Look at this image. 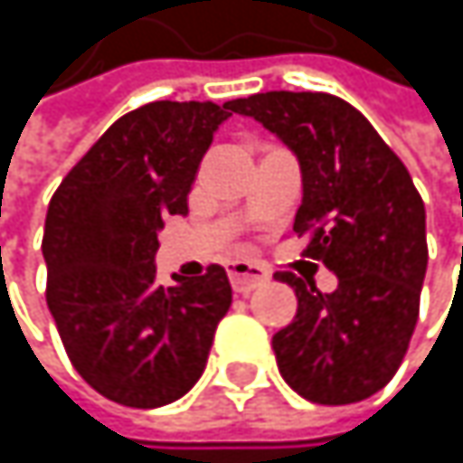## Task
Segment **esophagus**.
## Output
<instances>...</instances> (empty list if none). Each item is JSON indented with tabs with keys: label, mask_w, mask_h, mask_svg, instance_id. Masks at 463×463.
Masks as SVG:
<instances>
[{
	"label": "esophagus",
	"mask_w": 463,
	"mask_h": 463,
	"mask_svg": "<svg viewBox=\"0 0 463 463\" xmlns=\"http://www.w3.org/2000/svg\"><path fill=\"white\" fill-rule=\"evenodd\" d=\"M228 276H231L232 289L241 292V295H246V292L262 287V284L270 279L268 270H265L262 265L249 262V260H235V262H231V265H228Z\"/></svg>",
	"instance_id": "1"
}]
</instances>
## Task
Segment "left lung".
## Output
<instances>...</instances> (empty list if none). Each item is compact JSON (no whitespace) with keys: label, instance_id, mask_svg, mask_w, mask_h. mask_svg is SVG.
I'll use <instances>...</instances> for the list:
<instances>
[{"label":"left lung","instance_id":"8db88e82","mask_svg":"<svg viewBox=\"0 0 463 463\" xmlns=\"http://www.w3.org/2000/svg\"><path fill=\"white\" fill-rule=\"evenodd\" d=\"M232 109L268 128L300 165L298 235L337 276L335 292L276 273L298 295L273 335L281 378L308 402L351 405L381 392L402 364L426 276V212L405 163L370 120L332 93L270 90Z\"/></svg>","mask_w":463,"mask_h":463}]
</instances>
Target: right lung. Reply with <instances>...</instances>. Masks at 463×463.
Masks as SVG:
<instances>
[{"mask_svg":"<svg viewBox=\"0 0 463 463\" xmlns=\"http://www.w3.org/2000/svg\"><path fill=\"white\" fill-rule=\"evenodd\" d=\"M232 101H152L123 115L66 174L45 217L47 308L88 386L163 408L203 375L232 289L225 268L157 284V232L187 214L201 157Z\"/></svg>","mask_w":463,"mask_h":463,"instance_id":"add662e5","label":"right lung"}]
</instances>
